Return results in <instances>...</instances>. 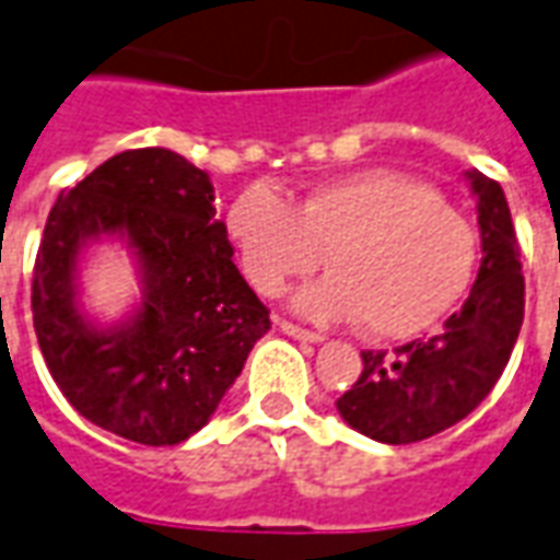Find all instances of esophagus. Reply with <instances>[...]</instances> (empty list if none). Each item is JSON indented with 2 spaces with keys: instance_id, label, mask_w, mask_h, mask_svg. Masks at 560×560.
I'll return each mask as SVG.
<instances>
[{
  "instance_id": "esophagus-1",
  "label": "esophagus",
  "mask_w": 560,
  "mask_h": 560,
  "mask_svg": "<svg viewBox=\"0 0 560 560\" xmlns=\"http://www.w3.org/2000/svg\"><path fill=\"white\" fill-rule=\"evenodd\" d=\"M280 331L289 337H295V340H304V343H323V335H316V331H311V328H301V325L295 323H287V319H280Z\"/></svg>"
}]
</instances>
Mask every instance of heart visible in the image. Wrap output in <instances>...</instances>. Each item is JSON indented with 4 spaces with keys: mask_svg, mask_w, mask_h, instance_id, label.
<instances>
[{
    "mask_svg": "<svg viewBox=\"0 0 560 560\" xmlns=\"http://www.w3.org/2000/svg\"><path fill=\"white\" fill-rule=\"evenodd\" d=\"M225 235L261 295H280L328 259L331 273L292 304L319 323L359 316L376 340L431 331L462 304L479 265L474 223L395 168L335 177L295 208L273 186L253 184L229 205Z\"/></svg>",
    "mask_w": 560,
    "mask_h": 560,
    "instance_id": "1",
    "label": "heart"
}]
</instances>
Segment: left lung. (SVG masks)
Instances as JSON below:
<instances>
[{"label": "left lung", "instance_id": "8db88e82", "mask_svg": "<svg viewBox=\"0 0 560 560\" xmlns=\"http://www.w3.org/2000/svg\"><path fill=\"white\" fill-rule=\"evenodd\" d=\"M477 196L482 241L477 283L440 335L395 352H362V376L337 398V413L380 443H416L474 413L510 362L525 319V277L501 184L464 172Z\"/></svg>", "mask_w": 560, "mask_h": 560}]
</instances>
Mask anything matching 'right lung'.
Wrapping results in <instances>:
<instances>
[{"instance_id": "obj_1", "label": "right lung", "mask_w": 560, "mask_h": 560, "mask_svg": "<svg viewBox=\"0 0 560 560\" xmlns=\"http://www.w3.org/2000/svg\"><path fill=\"white\" fill-rule=\"evenodd\" d=\"M108 240L127 247L142 295L98 324L80 301V261ZM232 256L208 172L165 147L117 153L57 198L35 256L33 323L83 419L144 446L208 425L271 328Z\"/></svg>"}]
</instances>
